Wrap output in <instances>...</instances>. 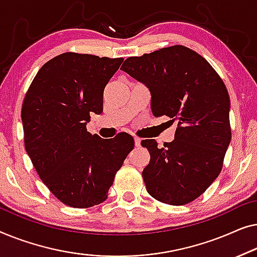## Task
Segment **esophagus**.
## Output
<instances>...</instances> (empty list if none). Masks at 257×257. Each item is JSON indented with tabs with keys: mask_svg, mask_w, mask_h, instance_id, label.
I'll list each match as a JSON object with an SVG mask.
<instances>
[{
	"mask_svg": "<svg viewBox=\"0 0 257 257\" xmlns=\"http://www.w3.org/2000/svg\"><path fill=\"white\" fill-rule=\"evenodd\" d=\"M134 141H135V146L136 147H141V139H139V137H135Z\"/></svg>",
	"mask_w": 257,
	"mask_h": 257,
	"instance_id": "esophagus-1",
	"label": "esophagus"
}]
</instances>
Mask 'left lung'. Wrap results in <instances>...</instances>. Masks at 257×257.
Wrapping results in <instances>:
<instances>
[{
  "instance_id": "8db88e82",
  "label": "left lung",
  "mask_w": 257,
  "mask_h": 257,
  "mask_svg": "<svg viewBox=\"0 0 257 257\" xmlns=\"http://www.w3.org/2000/svg\"><path fill=\"white\" fill-rule=\"evenodd\" d=\"M121 70L151 94L154 116L177 122L175 140L150 153L142 176L148 193L169 205H185L201 196L222 169L232 134L229 95L221 78L193 50L175 45L124 60Z\"/></svg>"
}]
</instances>
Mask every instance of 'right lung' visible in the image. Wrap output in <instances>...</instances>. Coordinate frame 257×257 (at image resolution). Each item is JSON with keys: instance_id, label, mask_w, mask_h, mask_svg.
I'll use <instances>...</instances> for the list:
<instances>
[{"instance_id": "obj_1", "label": "right lung", "mask_w": 257, "mask_h": 257, "mask_svg": "<svg viewBox=\"0 0 257 257\" xmlns=\"http://www.w3.org/2000/svg\"><path fill=\"white\" fill-rule=\"evenodd\" d=\"M123 58L66 52L42 66L25 94V150L38 176L61 202L87 208L108 197L114 177L134 149L121 133L103 140L87 132L103 110V89Z\"/></svg>"}]
</instances>
